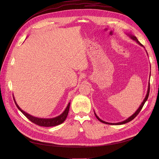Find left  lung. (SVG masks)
<instances>
[{"label":"left lung","mask_w":159,"mask_h":159,"mask_svg":"<svg viewBox=\"0 0 159 159\" xmlns=\"http://www.w3.org/2000/svg\"><path fill=\"white\" fill-rule=\"evenodd\" d=\"M127 35H128L132 40H135V41H136V43H137L139 45H140L141 46H143V47H144V46L138 40V39H137V37H135V36H134L133 35H132V34H129V33H127L126 34ZM146 53H147V51L146 50ZM147 55H148V53H147ZM150 75H151V73H150ZM149 86H150V84H149H149H148V91H147V93H146V97H145V98H144V101H143V102L141 103V104L140 105V106H139V107L137 109V110L133 113L131 116H130L129 117H128L127 119H126L125 120H124V121H122V122H117V123H110V122H105V121H104V120H101V119H100L98 116L96 115V113H95V116L97 117V119L99 120V121H101V122H102V123H104V124H110V125H120V124H126V123H127V122H130L131 120H132L133 119H135V117H136V116L139 113V112L140 111V110H142V108H143V106L144 105V104H145V102H146V101L148 100V96H149Z\"/></svg>","instance_id":"left-lung-1"}]
</instances>
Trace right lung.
Returning <instances> with one entry per match:
<instances>
[{
    "label": "right lung",
    "mask_w": 159,
    "mask_h": 159,
    "mask_svg": "<svg viewBox=\"0 0 159 159\" xmlns=\"http://www.w3.org/2000/svg\"><path fill=\"white\" fill-rule=\"evenodd\" d=\"M16 106V107H18V109L26 116V117L32 122H33L35 124L39 125L40 126H44V127H52V126H57V125H59L61 124H62L66 119L67 116L68 115V112H69V110H70V102L68 103V106L66 107L65 110L60 115L54 118H51V119H43V118H38V117H35V116H33L30 114H28V113L25 112L24 111H23L21 108L18 106L17 103L16 102L15 99L13 97Z\"/></svg>",
    "instance_id": "add662e5"
}]
</instances>
